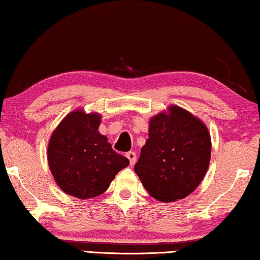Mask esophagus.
I'll return each instance as SVG.
<instances>
[{"instance_id":"1","label":"esophagus","mask_w":260,"mask_h":260,"mask_svg":"<svg viewBox=\"0 0 260 260\" xmlns=\"http://www.w3.org/2000/svg\"><path fill=\"white\" fill-rule=\"evenodd\" d=\"M126 156L127 158L129 160V164L131 166H133L135 164V161H137V154H135V152H128L126 153Z\"/></svg>"}]
</instances>
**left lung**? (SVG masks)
<instances>
[{
    "mask_svg": "<svg viewBox=\"0 0 260 260\" xmlns=\"http://www.w3.org/2000/svg\"><path fill=\"white\" fill-rule=\"evenodd\" d=\"M148 139L134 170L149 195L161 202L182 200L207 173L211 139L207 126L190 112L169 106L150 119Z\"/></svg>",
    "mask_w": 260,
    "mask_h": 260,
    "instance_id": "obj_1",
    "label": "left lung"
}]
</instances>
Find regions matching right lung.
<instances>
[{
    "label": "right lung",
    "instance_id": "1",
    "mask_svg": "<svg viewBox=\"0 0 260 260\" xmlns=\"http://www.w3.org/2000/svg\"><path fill=\"white\" fill-rule=\"evenodd\" d=\"M100 114L76 110L61 120L50 138L48 162L53 179L68 195L86 200L102 195L128 158L112 149L99 133Z\"/></svg>",
    "mask_w": 260,
    "mask_h": 260
}]
</instances>
